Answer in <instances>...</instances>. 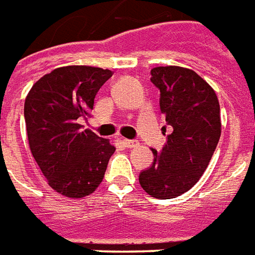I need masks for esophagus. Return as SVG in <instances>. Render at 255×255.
I'll return each mask as SVG.
<instances>
[{"label": "esophagus", "instance_id": "esophagus-1", "mask_svg": "<svg viewBox=\"0 0 255 255\" xmlns=\"http://www.w3.org/2000/svg\"><path fill=\"white\" fill-rule=\"evenodd\" d=\"M122 144H124L126 148H133L136 147L138 142H137L136 140H128V138H124V140H122Z\"/></svg>", "mask_w": 255, "mask_h": 255}]
</instances>
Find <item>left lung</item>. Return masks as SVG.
Instances as JSON below:
<instances>
[{"label":"left lung","mask_w":255,"mask_h":255,"mask_svg":"<svg viewBox=\"0 0 255 255\" xmlns=\"http://www.w3.org/2000/svg\"><path fill=\"white\" fill-rule=\"evenodd\" d=\"M151 82L160 90V111L171 126L162 151L138 181L156 199H171L199 181L221 136L217 95L198 74L184 67H155ZM166 130V129H165Z\"/></svg>","instance_id":"1"}]
</instances>
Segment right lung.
Instances as JSON below:
<instances>
[{
    "mask_svg": "<svg viewBox=\"0 0 255 255\" xmlns=\"http://www.w3.org/2000/svg\"><path fill=\"white\" fill-rule=\"evenodd\" d=\"M113 71L90 66L59 67L38 79L24 102L32 156L52 188L81 199L104 178L115 147L79 119L93 110L95 97Z\"/></svg>",
    "mask_w": 255,
    "mask_h": 255,
    "instance_id": "right-lung-1",
    "label": "right lung"
}]
</instances>
